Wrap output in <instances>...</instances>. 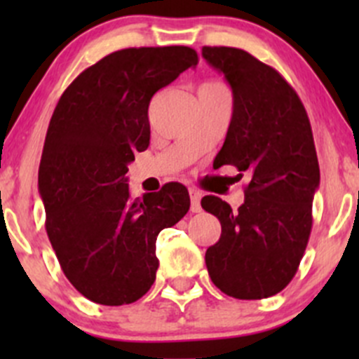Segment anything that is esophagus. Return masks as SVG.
Here are the masks:
<instances>
[{
    "label": "esophagus",
    "mask_w": 359,
    "mask_h": 359,
    "mask_svg": "<svg viewBox=\"0 0 359 359\" xmlns=\"http://www.w3.org/2000/svg\"><path fill=\"white\" fill-rule=\"evenodd\" d=\"M191 196V212L198 213L201 210V193L198 189H189Z\"/></svg>",
    "instance_id": "esophagus-1"
}]
</instances>
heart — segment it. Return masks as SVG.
Wrapping results in <instances>:
<instances>
[{
    "mask_svg": "<svg viewBox=\"0 0 359 359\" xmlns=\"http://www.w3.org/2000/svg\"><path fill=\"white\" fill-rule=\"evenodd\" d=\"M205 85H215V86H224V85H220V83H215V81H210V83H205Z\"/></svg>",
    "mask_w": 359,
    "mask_h": 359,
    "instance_id": "heart-1",
    "label": "heart"
}]
</instances>
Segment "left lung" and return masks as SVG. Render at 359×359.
<instances>
[{
    "instance_id": "left-lung-1",
    "label": "left lung",
    "mask_w": 359,
    "mask_h": 359,
    "mask_svg": "<svg viewBox=\"0 0 359 359\" xmlns=\"http://www.w3.org/2000/svg\"><path fill=\"white\" fill-rule=\"evenodd\" d=\"M201 55L233 90V118L213 166L233 165L250 177L238 210L217 196L201 200L222 226L205 253L206 269L226 295L267 299L290 283L309 241L320 186L313 130L276 69L231 46H203Z\"/></svg>"
}]
</instances>
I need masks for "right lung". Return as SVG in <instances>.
Returning <instances> with one entry per match:
<instances>
[{"instance_id":"right-lung-1","label":"right lung","mask_w":359,"mask_h":359,"mask_svg":"<svg viewBox=\"0 0 359 359\" xmlns=\"http://www.w3.org/2000/svg\"><path fill=\"white\" fill-rule=\"evenodd\" d=\"M196 64L189 46L118 50L85 69L53 111L38 173L46 234L67 280L92 302L123 306L146 295L159 231L189 210L179 182L133 200L126 172L149 146L153 95Z\"/></svg>"}]
</instances>
